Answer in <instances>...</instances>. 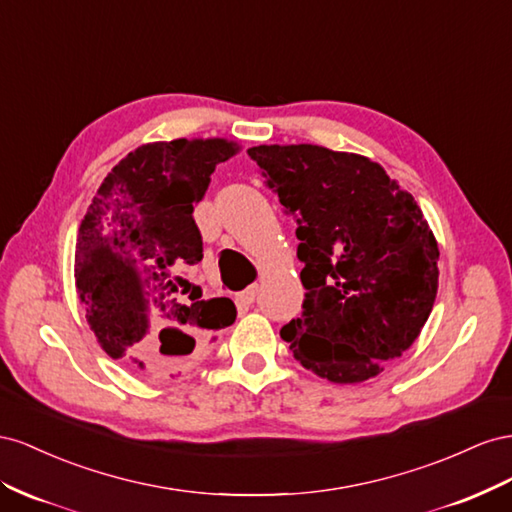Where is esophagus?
<instances>
[{
  "label": "esophagus",
  "mask_w": 512,
  "mask_h": 512,
  "mask_svg": "<svg viewBox=\"0 0 512 512\" xmlns=\"http://www.w3.org/2000/svg\"><path fill=\"white\" fill-rule=\"evenodd\" d=\"M255 298H257V285L246 287L244 291H240V294H238V302L242 306H251L255 302Z\"/></svg>",
  "instance_id": "1"
}]
</instances>
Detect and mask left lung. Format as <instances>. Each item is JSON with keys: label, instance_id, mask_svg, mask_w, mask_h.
<instances>
[{"label": "left lung", "instance_id": "left-lung-1", "mask_svg": "<svg viewBox=\"0 0 512 512\" xmlns=\"http://www.w3.org/2000/svg\"><path fill=\"white\" fill-rule=\"evenodd\" d=\"M248 156L298 223L306 294L281 339L328 382L379 375L418 339L437 296L440 251L418 203L360 154L300 143Z\"/></svg>", "mask_w": 512, "mask_h": 512}]
</instances>
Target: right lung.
Here are the masks:
<instances>
[{
    "mask_svg": "<svg viewBox=\"0 0 512 512\" xmlns=\"http://www.w3.org/2000/svg\"><path fill=\"white\" fill-rule=\"evenodd\" d=\"M240 152L227 139L145 143L102 180L79 227L77 294L100 347L141 373H178L236 321L229 298L203 300L182 268L203 259L195 203L218 163Z\"/></svg>",
    "mask_w": 512,
    "mask_h": 512,
    "instance_id": "obj_1",
    "label": "right lung"
}]
</instances>
